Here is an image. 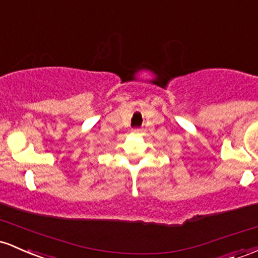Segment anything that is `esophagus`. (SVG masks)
Instances as JSON below:
<instances>
[{
    "label": "esophagus",
    "mask_w": 258,
    "mask_h": 258,
    "mask_svg": "<svg viewBox=\"0 0 258 258\" xmlns=\"http://www.w3.org/2000/svg\"><path fill=\"white\" fill-rule=\"evenodd\" d=\"M142 132H143L142 128H134V130H132V134H136V135H140V134H142Z\"/></svg>",
    "instance_id": "1"
}]
</instances>
